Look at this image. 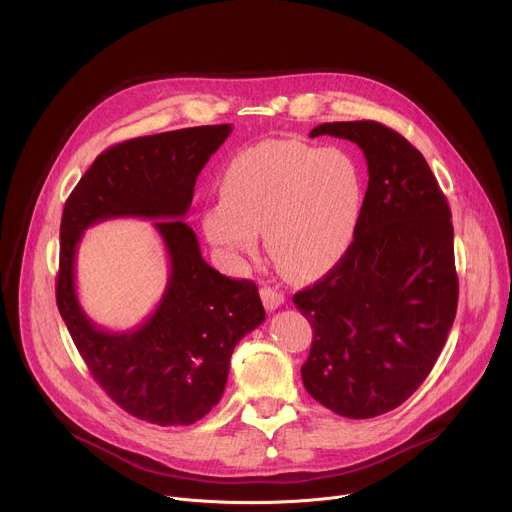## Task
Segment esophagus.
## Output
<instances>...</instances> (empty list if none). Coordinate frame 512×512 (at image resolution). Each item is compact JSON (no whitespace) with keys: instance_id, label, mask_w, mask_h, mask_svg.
Here are the masks:
<instances>
[{"instance_id":"1","label":"esophagus","mask_w":512,"mask_h":512,"mask_svg":"<svg viewBox=\"0 0 512 512\" xmlns=\"http://www.w3.org/2000/svg\"><path fill=\"white\" fill-rule=\"evenodd\" d=\"M261 298H263V304H265V309L271 313V311H276L278 306H282L284 304V292H280L278 288H274V286H263L261 288Z\"/></svg>"}]
</instances>
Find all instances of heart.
<instances>
[{
    "label": "heart",
    "instance_id": "obj_1",
    "mask_svg": "<svg viewBox=\"0 0 512 512\" xmlns=\"http://www.w3.org/2000/svg\"><path fill=\"white\" fill-rule=\"evenodd\" d=\"M222 199L203 210L208 241L234 265L269 255L294 278H317L348 253L362 212V173L339 148L265 140L238 152L222 175Z\"/></svg>",
    "mask_w": 512,
    "mask_h": 512
}]
</instances>
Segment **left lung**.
<instances>
[{
	"instance_id": "1",
	"label": "left lung",
	"mask_w": 512,
	"mask_h": 512,
	"mask_svg": "<svg viewBox=\"0 0 512 512\" xmlns=\"http://www.w3.org/2000/svg\"><path fill=\"white\" fill-rule=\"evenodd\" d=\"M317 135L364 152L368 189L348 253L294 294L313 327L300 374L321 405L364 420L410 397L447 342L459 298L451 210L426 158L397 131L335 121Z\"/></svg>"
}]
</instances>
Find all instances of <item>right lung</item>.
I'll return each instance as SVG.
<instances>
[{"instance_id": "1", "label": "right lung", "mask_w": 512, "mask_h": 512, "mask_svg": "<svg viewBox=\"0 0 512 512\" xmlns=\"http://www.w3.org/2000/svg\"><path fill=\"white\" fill-rule=\"evenodd\" d=\"M232 125L144 135L102 152L61 218L57 309L94 381L123 410L158 426H189L220 401L234 346L265 321L251 280H230L201 257L183 222L201 168ZM113 217L156 219L169 282L155 313L129 332L89 321L77 300L75 257L83 230Z\"/></svg>"}]
</instances>
